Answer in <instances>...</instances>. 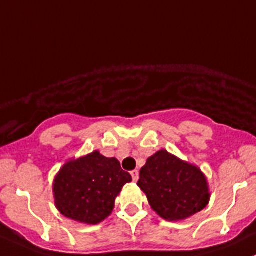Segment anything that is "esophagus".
Returning <instances> with one entry per match:
<instances>
[{
  "instance_id": "obj_1",
  "label": "esophagus",
  "mask_w": 256,
  "mask_h": 256,
  "mask_svg": "<svg viewBox=\"0 0 256 256\" xmlns=\"http://www.w3.org/2000/svg\"><path fill=\"white\" fill-rule=\"evenodd\" d=\"M131 176H132L134 182H138V170H135V171L131 172Z\"/></svg>"
}]
</instances>
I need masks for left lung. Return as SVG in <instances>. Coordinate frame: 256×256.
Listing matches in <instances>:
<instances>
[{
  "mask_svg": "<svg viewBox=\"0 0 256 256\" xmlns=\"http://www.w3.org/2000/svg\"><path fill=\"white\" fill-rule=\"evenodd\" d=\"M138 186L151 208L168 222L188 219L203 210L210 200L208 180L200 167L166 150L147 158Z\"/></svg>",
  "mask_w": 256,
  "mask_h": 256,
  "instance_id": "left-lung-1",
  "label": "left lung"
}]
</instances>
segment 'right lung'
Returning a JSON list of instances; mask_svg holds the SVG:
<instances>
[{"label": "right lung", "instance_id": "right-lung-1", "mask_svg": "<svg viewBox=\"0 0 256 256\" xmlns=\"http://www.w3.org/2000/svg\"><path fill=\"white\" fill-rule=\"evenodd\" d=\"M131 180L115 157L99 151L68 160L53 180L56 208L72 220L95 226L112 213L116 197Z\"/></svg>", "mask_w": 256, "mask_h": 256}]
</instances>
